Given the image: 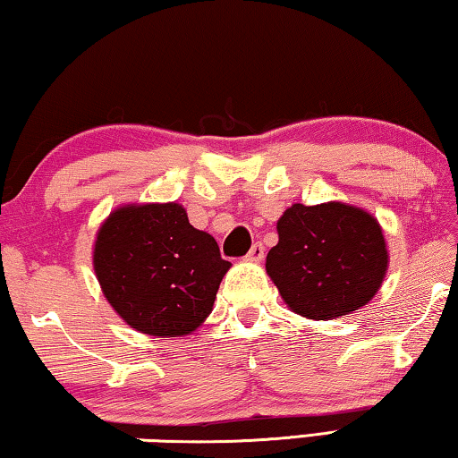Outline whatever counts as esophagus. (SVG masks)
I'll return each instance as SVG.
<instances>
[{
	"label": "esophagus",
	"instance_id": "1",
	"mask_svg": "<svg viewBox=\"0 0 458 458\" xmlns=\"http://www.w3.org/2000/svg\"><path fill=\"white\" fill-rule=\"evenodd\" d=\"M263 257H265V247L261 242L252 244L250 250L247 252V261H261Z\"/></svg>",
	"mask_w": 458,
	"mask_h": 458
}]
</instances>
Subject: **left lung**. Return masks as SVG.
I'll return each instance as SVG.
<instances>
[{
  "label": "left lung",
  "instance_id": "obj_1",
  "mask_svg": "<svg viewBox=\"0 0 458 458\" xmlns=\"http://www.w3.org/2000/svg\"><path fill=\"white\" fill-rule=\"evenodd\" d=\"M277 234L265 269L296 315L315 320L350 315L374 298L386 276L382 228L360 208L294 203L277 220Z\"/></svg>",
  "mask_w": 458,
  "mask_h": 458
}]
</instances>
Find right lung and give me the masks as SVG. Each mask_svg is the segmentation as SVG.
Here are the masks:
<instances>
[{"label": "right lung", "mask_w": 458, "mask_h": 458, "mask_svg": "<svg viewBox=\"0 0 458 458\" xmlns=\"http://www.w3.org/2000/svg\"><path fill=\"white\" fill-rule=\"evenodd\" d=\"M230 269L214 236L189 224L179 203L114 209L94 244L102 294L131 329L181 337L208 318Z\"/></svg>", "instance_id": "1"}]
</instances>
